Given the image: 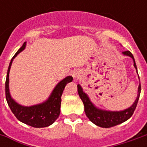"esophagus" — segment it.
Segmentation results:
<instances>
[{"mask_svg":"<svg viewBox=\"0 0 147 147\" xmlns=\"http://www.w3.org/2000/svg\"><path fill=\"white\" fill-rule=\"evenodd\" d=\"M74 77H76V75H74Z\"/></svg>","mask_w":147,"mask_h":147,"instance_id":"34e87169","label":"esophagus"}]
</instances>
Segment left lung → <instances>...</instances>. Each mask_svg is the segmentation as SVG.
<instances>
[{
    "mask_svg": "<svg viewBox=\"0 0 147 147\" xmlns=\"http://www.w3.org/2000/svg\"><path fill=\"white\" fill-rule=\"evenodd\" d=\"M123 54L129 56L132 58L133 61H134V66L137 70L136 61H135L132 53L130 51H123ZM77 88H78V94L80 95V98L83 102L84 111H85L86 117H88L89 120L94 124L99 127H105V128L118 125V124L126 121L127 120H128L130 117L132 116L134 111L137 106V104H138L139 95H140V92H141V85L139 84L137 98L134 102V104L130 108L127 109L123 111H120V112H109V111L101 110V109L96 108L92 104V102L90 101L88 96L83 92L82 87L80 85H77Z\"/></svg>",
    "mask_w": 147,
    "mask_h": 147,
    "instance_id": "left-lung-1",
    "label": "left lung"
}]
</instances>
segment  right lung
<instances>
[{
  "label": "right lung",
  "mask_w": 147,
  "mask_h": 147,
  "mask_svg": "<svg viewBox=\"0 0 147 147\" xmlns=\"http://www.w3.org/2000/svg\"><path fill=\"white\" fill-rule=\"evenodd\" d=\"M26 46V42H24L16 53L13 56L9 64L7 77L5 81V96L9 108L11 109L16 117L21 122L30 125L34 127H45L51 125L57 120L61 113V95L64 91L66 84L72 81L73 78L67 76L61 81L55 87L49 98L44 103L33 106H22L15 102L11 98L8 89V81H9V71L11 68V63L17 54L23 51Z\"/></svg>",
  "instance_id": "1"
}]
</instances>
